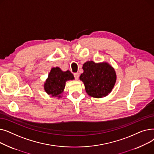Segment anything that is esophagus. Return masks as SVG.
Wrapping results in <instances>:
<instances>
[{"label":"esophagus","mask_w":154,"mask_h":154,"mask_svg":"<svg viewBox=\"0 0 154 154\" xmlns=\"http://www.w3.org/2000/svg\"><path fill=\"white\" fill-rule=\"evenodd\" d=\"M74 77L76 80H78L79 77V73H74Z\"/></svg>","instance_id":"esophagus-1"}]
</instances>
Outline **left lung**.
Masks as SVG:
<instances>
[{
  "label": "left lung",
  "mask_w": 154,
  "mask_h": 154,
  "mask_svg": "<svg viewBox=\"0 0 154 154\" xmlns=\"http://www.w3.org/2000/svg\"><path fill=\"white\" fill-rule=\"evenodd\" d=\"M82 69L84 72L80 80L84 82L88 95L99 99L110 94L116 84L117 75L109 63L87 61L84 63Z\"/></svg>",
  "instance_id": "8db88e82"
}]
</instances>
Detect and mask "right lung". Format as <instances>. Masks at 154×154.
Segmentation results:
<instances>
[{"label": "right lung", "instance_id": "add662e5", "mask_svg": "<svg viewBox=\"0 0 154 154\" xmlns=\"http://www.w3.org/2000/svg\"><path fill=\"white\" fill-rule=\"evenodd\" d=\"M74 79V75L69 70L63 72L58 67H53L44 83V90L48 95L59 99L63 92L66 82Z\"/></svg>", "mask_w": 154, "mask_h": 154}]
</instances>
